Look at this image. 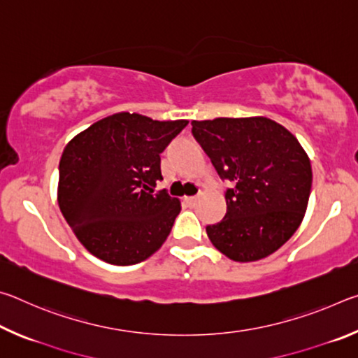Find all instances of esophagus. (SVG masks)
Instances as JSON below:
<instances>
[{
    "label": "esophagus",
    "mask_w": 358,
    "mask_h": 358,
    "mask_svg": "<svg viewBox=\"0 0 358 358\" xmlns=\"http://www.w3.org/2000/svg\"><path fill=\"white\" fill-rule=\"evenodd\" d=\"M196 202H197V197H185V203L187 205V207H194V205H196Z\"/></svg>",
    "instance_id": "34e87169"
}]
</instances>
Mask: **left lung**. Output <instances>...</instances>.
<instances>
[{
	"mask_svg": "<svg viewBox=\"0 0 358 358\" xmlns=\"http://www.w3.org/2000/svg\"><path fill=\"white\" fill-rule=\"evenodd\" d=\"M191 124L220 177L234 183L226 192V216L207 227L211 243L235 262H254L280 250L299 229L310 201L313 171L305 148L266 117Z\"/></svg>",
	"mask_w": 358,
	"mask_h": 358,
	"instance_id": "left-lung-1",
	"label": "left lung"
}]
</instances>
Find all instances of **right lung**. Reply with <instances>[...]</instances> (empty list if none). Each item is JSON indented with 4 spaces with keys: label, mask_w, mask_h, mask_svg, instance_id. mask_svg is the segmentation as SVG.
<instances>
[{
    "label": "right lung",
    "mask_w": 358,
    "mask_h": 358,
    "mask_svg": "<svg viewBox=\"0 0 358 358\" xmlns=\"http://www.w3.org/2000/svg\"><path fill=\"white\" fill-rule=\"evenodd\" d=\"M186 124L120 112L66 145L57 199L88 252L107 264L132 265L167 240L181 203L155 187L162 180L161 153Z\"/></svg>",
    "instance_id": "obj_1"
}]
</instances>
